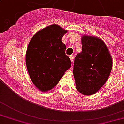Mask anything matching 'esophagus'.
I'll return each instance as SVG.
<instances>
[{"instance_id":"obj_1","label":"esophagus","mask_w":124,"mask_h":124,"mask_svg":"<svg viewBox=\"0 0 124 124\" xmlns=\"http://www.w3.org/2000/svg\"><path fill=\"white\" fill-rule=\"evenodd\" d=\"M70 60H71V62L73 63V60H74V56H73V55L70 56Z\"/></svg>"}]
</instances>
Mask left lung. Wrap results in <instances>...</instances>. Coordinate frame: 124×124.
<instances>
[{
	"label": "left lung",
	"mask_w": 124,
	"mask_h": 124,
	"mask_svg": "<svg viewBox=\"0 0 124 124\" xmlns=\"http://www.w3.org/2000/svg\"><path fill=\"white\" fill-rule=\"evenodd\" d=\"M82 45V52L75 58L73 75L77 90L90 96L107 81L112 60L105 43L100 38L84 36Z\"/></svg>",
	"instance_id": "left-lung-1"
}]
</instances>
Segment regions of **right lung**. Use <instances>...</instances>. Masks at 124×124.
Instances as JSON below:
<instances>
[{"mask_svg":"<svg viewBox=\"0 0 124 124\" xmlns=\"http://www.w3.org/2000/svg\"><path fill=\"white\" fill-rule=\"evenodd\" d=\"M67 31L52 24L36 34L28 44L26 64L33 84L42 92L51 90L71 66L62 36Z\"/></svg>","mask_w":124,"mask_h":124,"instance_id":"1","label":"right lung"}]
</instances>
